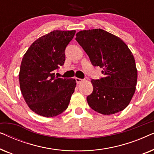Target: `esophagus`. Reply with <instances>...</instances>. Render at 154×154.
<instances>
[{"label": "esophagus", "instance_id": "esophagus-1", "mask_svg": "<svg viewBox=\"0 0 154 154\" xmlns=\"http://www.w3.org/2000/svg\"><path fill=\"white\" fill-rule=\"evenodd\" d=\"M75 81H76V83L77 84H80L81 83H82V82L83 81V79H79V78H75Z\"/></svg>", "mask_w": 154, "mask_h": 154}]
</instances>
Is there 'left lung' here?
<instances>
[{
    "label": "left lung",
    "instance_id": "left-lung-1",
    "mask_svg": "<svg viewBox=\"0 0 154 154\" xmlns=\"http://www.w3.org/2000/svg\"><path fill=\"white\" fill-rule=\"evenodd\" d=\"M75 35L92 64L102 68L104 75L91 81L93 91L87 97L89 106L104 115L123 111L134 95L137 80L132 52L120 38L103 29L81 31Z\"/></svg>",
    "mask_w": 154,
    "mask_h": 154
}]
</instances>
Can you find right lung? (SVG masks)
I'll use <instances>...</instances> for the list:
<instances>
[{
  "mask_svg": "<svg viewBox=\"0 0 154 154\" xmlns=\"http://www.w3.org/2000/svg\"><path fill=\"white\" fill-rule=\"evenodd\" d=\"M75 30H56L40 37L23 57L19 80L20 90L31 110L44 117H53L69 106L76 82L55 76L54 70L65 61V49Z\"/></svg>",
  "mask_w": 154,
  "mask_h": 154,
  "instance_id": "1",
  "label": "right lung"
}]
</instances>
